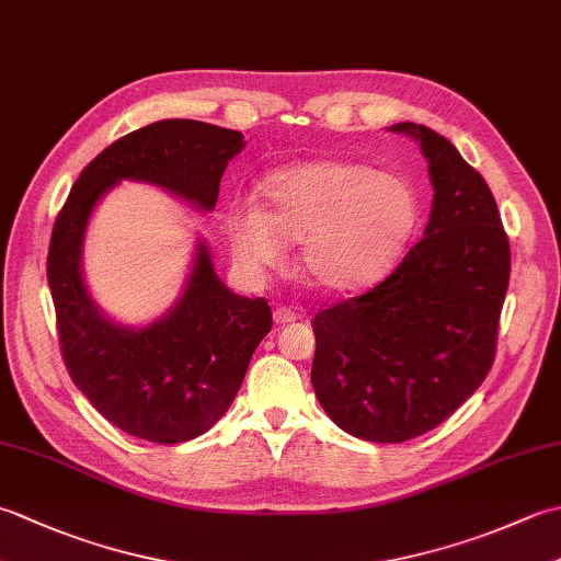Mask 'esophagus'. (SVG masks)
I'll list each match as a JSON object with an SVG mask.
<instances>
[{
  "mask_svg": "<svg viewBox=\"0 0 561 561\" xmlns=\"http://www.w3.org/2000/svg\"><path fill=\"white\" fill-rule=\"evenodd\" d=\"M301 318V313L296 311V308H291V306H279L277 311H274V323L277 325H289V323H294V320H299Z\"/></svg>",
  "mask_w": 561,
  "mask_h": 561,
  "instance_id": "esophagus-1",
  "label": "esophagus"
}]
</instances>
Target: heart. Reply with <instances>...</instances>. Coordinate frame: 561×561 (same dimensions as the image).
Here are the masks:
<instances>
[{"label": "heart", "mask_w": 561, "mask_h": 561, "mask_svg": "<svg viewBox=\"0 0 561 561\" xmlns=\"http://www.w3.org/2000/svg\"><path fill=\"white\" fill-rule=\"evenodd\" d=\"M265 209L236 202L226 231L238 265L277 267L287 241H299V267L316 289L352 294L396 265L422 219L408 175L371 165L313 159L272 171L260 183Z\"/></svg>", "instance_id": "heart-1"}]
</instances>
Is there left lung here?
<instances>
[{"label": "left lung", "instance_id": "8db88e82", "mask_svg": "<svg viewBox=\"0 0 561 561\" xmlns=\"http://www.w3.org/2000/svg\"><path fill=\"white\" fill-rule=\"evenodd\" d=\"M388 129L420 141L432 214L388 279L313 318L311 383L347 434L402 444L432 432L490 374L511 253L490 185L458 149L424 125Z\"/></svg>", "mask_w": 561, "mask_h": 561}]
</instances>
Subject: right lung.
<instances>
[{"label": "right lung", "mask_w": 561, "mask_h": 561, "mask_svg": "<svg viewBox=\"0 0 561 561\" xmlns=\"http://www.w3.org/2000/svg\"><path fill=\"white\" fill-rule=\"evenodd\" d=\"M236 129L199 121L151 123L103 149L57 214L47 284L59 344L75 386L105 420L151 444L205 434L231 408L250 356L272 330L265 299L233 294L217 277L211 250L197 238L178 301L147 325H123L93 301L83 279V241L99 202L137 181L211 211L226 165L243 151Z\"/></svg>", "instance_id": "right-lung-1"}]
</instances>
